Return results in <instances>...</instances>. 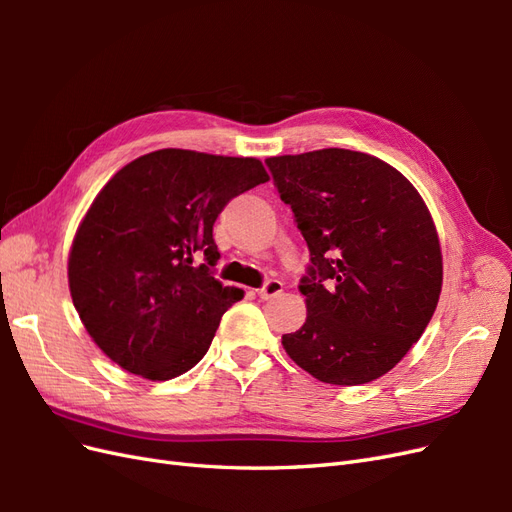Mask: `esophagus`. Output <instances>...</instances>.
I'll use <instances>...</instances> for the list:
<instances>
[{
  "label": "esophagus",
  "instance_id": "obj_1",
  "mask_svg": "<svg viewBox=\"0 0 512 512\" xmlns=\"http://www.w3.org/2000/svg\"><path fill=\"white\" fill-rule=\"evenodd\" d=\"M282 290H284V284L282 282H277V280H269L265 286L262 288H258L256 292H258V297L260 299H265V301H269V299H275V297H280L282 294Z\"/></svg>",
  "mask_w": 512,
  "mask_h": 512
}]
</instances>
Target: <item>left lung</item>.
Listing matches in <instances>:
<instances>
[{"mask_svg":"<svg viewBox=\"0 0 512 512\" xmlns=\"http://www.w3.org/2000/svg\"><path fill=\"white\" fill-rule=\"evenodd\" d=\"M267 166L307 241L303 327L282 335L316 380L365 384L421 339L442 292V250L421 194L369 153L318 149Z\"/></svg>","mask_w":512,"mask_h":512,"instance_id":"8db88e82","label":"left lung"}]
</instances>
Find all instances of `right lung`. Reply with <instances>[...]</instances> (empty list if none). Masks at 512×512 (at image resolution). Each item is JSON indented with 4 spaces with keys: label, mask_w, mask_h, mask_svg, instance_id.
<instances>
[{
    "label": "right lung",
    "mask_w": 512,
    "mask_h": 512,
    "mask_svg": "<svg viewBox=\"0 0 512 512\" xmlns=\"http://www.w3.org/2000/svg\"><path fill=\"white\" fill-rule=\"evenodd\" d=\"M269 181L256 158L158 149L111 177L68 256L72 303L121 369L160 382L207 354L243 290L213 277V224L230 198Z\"/></svg>",
    "instance_id": "right-lung-1"
}]
</instances>
